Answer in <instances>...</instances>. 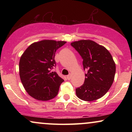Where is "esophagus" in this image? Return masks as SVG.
I'll use <instances>...</instances> for the list:
<instances>
[{
  "label": "esophagus",
  "mask_w": 132,
  "mask_h": 132,
  "mask_svg": "<svg viewBox=\"0 0 132 132\" xmlns=\"http://www.w3.org/2000/svg\"><path fill=\"white\" fill-rule=\"evenodd\" d=\"M66 78H67V79H68V80H70L71 78V74L70 73L69 75H68Z\"/></svg>",
  "instance_id": "34e87169"
}]
</instances>
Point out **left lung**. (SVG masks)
Segmentation results:
<instances>
[{
	"mask_svg": "<svg viewBox=\"0 0 132 132\" xmlns=\"http://www.w3.org/2000/svg\"><path fill=\"white\" fill-rule=\"evenodd\" d=\"M71 45L81 55L84 71H87L84 84L76 89V95L85 101L100 99L114 80L116 67L112 56L105 47L92 40H79Z\"/></svg>",
	"mask_w": 132,
	"mask_h": 132,
	"instance_id": "1",
	"label": "left lung"
}]
</instances>
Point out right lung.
Wrapping results in <instances>:
<instances>
[{
    "instance_id": "1",
    "label": "right lung",
    "mask_w": 132,
    "mask_h": 132,
    "mask_svg": "<svg viewBox=\"0 0 132 132\" xmlns=\"http://www.w3.org/2000/svg\"><path fill=\"white\" fill-rule=\"evenodd\" d=\"M66 42L44 40L30 45L19 62L21 81L30 96L38 101H49L56 96L64 81L51 69L56 66V51Z\"/></svg>"
}]
</instances>
